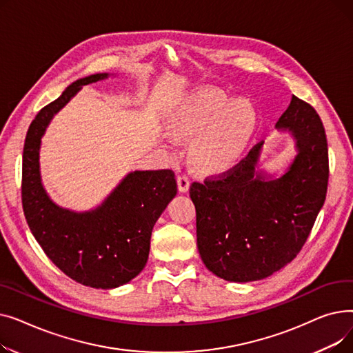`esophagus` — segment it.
<instances>
[{"instance_id": "esophagus-1", "label": "esophagus", "mask_w": 353, "mask_h": 353, "mask_svg": "<svg viewBox=\"0 0 353 353\" xmlns=\"http://www.w3.org/2000/svg\"><path fill=\"white\" fill-rule=\"evenodd\" d=\"M177 188L180 193H188L190 189V180L186 174H181L177 177Z\"/></svg>"}]
</instances>
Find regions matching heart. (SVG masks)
Segmentation results:
<instances>
[{
	"label": "heart",
	"mask_w": 353,
	"mask_h": 353,
	"mask_svg": "<svg viewBox=\"0 0 353 353\" xmlns=\"http://www.w3.org/2000/svg\"><path fill=\"white\" fill-rule=\"evenodd\" d=\"M256 113L246 100H234L203 92L190 97L170 119L169 128L174 137H197L193 143V159L209 172L230 167L250 139Z\"/></svg>",
	"instance_id": "heart-1"
}]
</instances>
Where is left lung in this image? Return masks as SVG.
Returning <instances> with one entry per match:
<instances>
[{"label":"left lung","mask_w":353,"mask_h":353,"mask_svg":"<svg viewBox=\"0 0 353 353\" xmlns=\"http://www.w3.org/2000/svg\"><path fill=\"white\" fill-rule=\"evenodd\" d=\"M276 130L296 148L282 174L257 169L262 141L232 170L190 186L200 257L228 282L261 281L290 263L326 199L327 141L316 111L293 96Z\"/></svg>","instance_id":"obj_1"}]
</instances>
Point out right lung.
Segmentation results:
<instances>
[{"label":"right lung","mask_w":353,"mask_h":353,"mask_svg":"<svg viewBox=\"0 0 353 353\" xmlns=\"http://www.w3.org/2000/svg\"><path fill=\"white\" fill-rule=\"evenodd\" d=\"M110 76L99 72L74 81L41 108L30 124L23 153V209L31 233L61 272L96 289L123 286L144 269L152 230L177 193L172 170L130 172L101 205L87 212L59 206L44 189L40 148L48 124L83 85Z\"/></svg>","instance_id":"1"}]
</instances>
